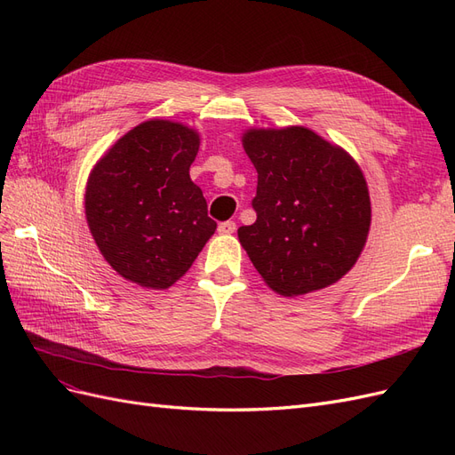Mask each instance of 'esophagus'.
Masks as SVG:
<instances>
[{
    "label": "esophagus",
    "mask_w": 455,
    "mask_h": 455,
    "mask_svg": "<svg viewBox=\"0 0 455 455\" xmlns=\"http://www.w3.org/2000/svg\"><path fill=\"white\" fill-rule=\"evenodd\" d=\"M235 229H237V224L231 222V220H228V222L218 224V233H220V235H231V233H235Z\"/></svg>",
    "instance_id": "34e87169"
}]
</instances>
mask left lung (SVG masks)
Here are the masks:
<instances>
[{"instance_id": "obj_1", "label": "left lung", "mask_w": 455, "mask_h": 455, "mask_svg": "<svg viewBox=\"0 0 455 455\" xmlns=\"http://www.w3.org/2000/svg\"><path fill=\"white\" fill-rule=\"evenodd\" d=\"M243 148L258 172L256 222L237 233L261 279L281 296L339 281L359 259L370 229L359 164L306 127L251 129Z\"/></svg>"}]
</instances>
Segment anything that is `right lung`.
Listing matches in <instances>:
<instances>
[{
	"label": "right lung",
	"mask_w": 455,
	"mask_h": 455,
	"mask_svg": "<svg viewBox=\"0 0 455 455\" xmlns=\"http://www.w3.org/2000/svg\"><path fill=\"white\" fill-rule=\"evenodd\" d=\"M199 134L182 123L136 125L94 164L85 216L99 251L121 277L154 291L172 286L216 231L189 167Z\"/></svg>",
	"instance_id": "add662e5"
}]
</instances>
